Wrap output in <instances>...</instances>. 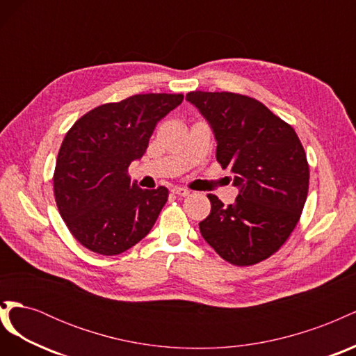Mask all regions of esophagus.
<instances>
[{
  "label": "esophagus",
  "mask_w": 356,
  "mask_h": 356,
  "mask_svg": "<svg viewBox=\"0 0 356 356\" xmlns=\"http://www.w3.org/2000/svg\"><path fill=\"white\" fill-rule=\"evenodd\" d=\"M172 193H174V195H177V196H179V197H186V196L190 195V191L187 188H182V187H174V188H172Z\"/></svg>",
  "instance_id": "1"
}]
</instances>
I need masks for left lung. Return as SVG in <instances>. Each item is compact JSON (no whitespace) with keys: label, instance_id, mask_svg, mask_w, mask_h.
<instances>
[{"label":"left lung","instance_id":"1","mask_svg":"<svg viewBox=\"0 0 356 356\" xmlns=\"http://www.w3.org/2000/svg\"><path fill=\"white\" fill-rule=\"evenodd\" d=\"M186 98L209 122L218 163L241 188L227 207L208 195L211 213L200 233L222 260L254 266L279 251L301 217L309 191L305 148L293 126L250 96L195 90Z\"/></svg>","mask_w":356,"mask_h":356}]
</instances>
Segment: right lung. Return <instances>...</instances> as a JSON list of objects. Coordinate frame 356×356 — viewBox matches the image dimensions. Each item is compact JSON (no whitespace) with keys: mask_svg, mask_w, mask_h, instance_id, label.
I'll return each instance as SVG.
<instances>
[{"mask_svg":"<svg viewBox=\"0 0 356 356\" xmlns=\"http://www.w3.org/2000/svg\"><path fill=\"white\" fill-rule=\"evenodd\" d=\"M181 93L134 95L96 106L63 138L53 190L68 230L89 251L118 255L153 229L169 191L143 190L127 175L154 127L182 102Z\"/></svg>","mask_w":356,"mask_h":356,"instance_id":"right-lung-1","label":"right lung"}]
</instances>
